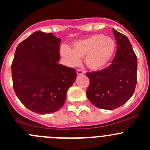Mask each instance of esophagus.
Returning <instances> with one entry per match:
<instances>
[{"label": "esophagus", "instance_id": "1", "mask_svg": "<svg viewBox=\"0 0 150 150\" xmlns=\"http://www.w3.org/2000/svg\"><path fill=\"white\" fill-rule=\"evenodd\" d=\"M84 73L85 72L83 70H81V69H77V75H84Z\"/></svg>", "mask_w": 150, "mask_h": 150}]
</instances>
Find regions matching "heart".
<instances>
[{"label": "heart", "instance_id": "1", "mask_svg": "<svg viewBox=\"0 0 150 150\" xmlns=\"http://www.w3.org/2000/svg\"><path fill=\"white\" fill-rule=\"evenodd\" d=\"M116 49L115 41L102 34L91 35L72 43V48L62 46L60 49L66 64L75 66L85 57V64L92 71H100L109 65Z\"/></svg>", "mask_w": 150, "mask_h": 150}]
</instances>
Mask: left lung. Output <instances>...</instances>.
Segmentation results:
<instances>
[{
    "mask_svg": "<svg viewBox=\"0 0 150 150\" xmlns=\"http://www.w3.org/2000/svg\"><path fill=\"white\" fill-rule=\"evenodd\" d=\"M117 51L112 62L100 71L87 72L90 84L86 95L98 108L114 110L134 94L137 82V57L125 35L112 29Z\"/></svg>",
    "mask_w": 150,
    "mask_h": 150,
    "instance_id": "1",
    "label": "left lung"
}]
</instances>
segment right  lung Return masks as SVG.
<instances>
[{
    "label": "right lung",
    "mask_w": 150,
    "mask_h": 150,
    "mask_svg": "<svg viewBox=\"0 0 150 150\" xmlns=\"http://www.w3.org/2000/svg\"><path fill=\"white\" fill-rule=\"evenodd\" d=\"M60 38L33 33L21 42L11 64L15 93L31 111L44 115L59 110L76 79V70L59 64Z\"/></svg>",
    "instance_id": "1"
}]
</instances>
